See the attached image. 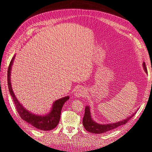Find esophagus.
Returning <instances> with one entry per match:
<instances>
[{
  "mask_svg": "<svg viewBox=\"0 0 152 152\" xmlns=\"http://www.w3.org/2000/svg\"><path fill=\"white\" fill-rule=\"evenodd\" d=\"M86 92L83 88H80L78 89L75 94L77 97H82V96H84Z\"/></svg>",
  "mask_w": 152,
  "mask_h": 152,
  "instance_id": "esophagus-1",
  "label": "esophagus"
}]
</instances>
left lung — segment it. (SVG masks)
Listing matches in <instances>:
<instances>
[{"mask_svg":"<svg viewBox=\"0 0 152 152\" xmlns=\"http://www.w3.org/2000/svg\"><path fill=\"white\" fill-rule=\"evenodd\" d=\"M142 65H143L145 71L146 72V73H148L145 62H143V63H142ZM136 113V112L134 113L131 116L127 118H126L125 120L124 121H120L117 123H114V124H105V125L104 124V125H102V124H99L98 123H96L93 119H92L89 107H86L85 113H84L83 122H82V123H83V126L86 129V131L91 133H94V134H100V133H103L105 132L109 131L110 130L114 129L115 128H117L118 126L124 125V124L127 123V122L129 121L131 118H132V117Z\"/></svg>","mask_w":152,"mask_h":152,"instance_id":"obj_1","label":"left lung"}]
</instances>
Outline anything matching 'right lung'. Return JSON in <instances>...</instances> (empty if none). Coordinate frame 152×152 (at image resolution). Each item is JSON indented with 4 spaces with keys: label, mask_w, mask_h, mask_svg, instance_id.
I'll list each match as a JSON object with an SVG mask.
<instances>
[{
    "label": "right lung",
    "mask_w": 152,
    "mask_h": 152,
    "mask_svg": "<svg viewBox=\"0 0 152 152\" xmlns=\"http://www.w3.org/2000/svg\"><path fill=\"white\" fill-rule=\"evenodd\" d=\"M14 58H15V56L12 58L11 61L10 63V65H9L8 67L7 84L9 91H10V94L12 96L14 103L15 104L18 113H19L20 116L23 120L28 122L31 126H33L37 129H39L42 131H50L53 129H54L58 126V124L59 123V119H60L62 107L64 103L70 98V97H69V96H66V97H64L61 99L56 100L53 104V107L51 111H50V112L48 115H35L32 114L28 111H27L16 99L11 87L10 75Z\"/></svg>",
    "instance_id": "1"
}]
</instances>
